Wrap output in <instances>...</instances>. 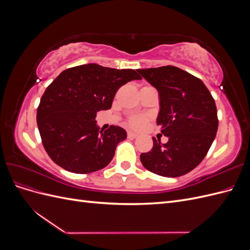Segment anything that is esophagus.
Masks as SVG:
<instances>
[{
    "instance_id": "1",
    "label": "esophagus",
    "mask_w": 250,
    "mask_h": 250,
    "mask_svg": "<svg viewBox=\"0 0 250 250\" xmlns=\"http://www.w3.org/2000/svg\"><path fill=\"white\" fill-rule=\"evenodd\" d=\"M127 137H128V139H134V138L138 137V133L132 132V131H128L127 132Z\"/></svg>"
}]
</instances>
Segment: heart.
Returning <instances> with one entry per match:
<instances>
[{"instance_id": "1", "label": "heart", "mask_w": 250, "mask_h": 250, "mask_svg": "<svg viewBox=\"0 0 250 250\" xmlns=\"http://www.w3.org/2000/svg\"><path fill=\"white\" fill-rule=\"evenodd\" d=\"M148 121L147 116L145 115H132L127 120V124L129 127L134 128V129H140V128L146 125Z\"/></svg>"}]
</instances>
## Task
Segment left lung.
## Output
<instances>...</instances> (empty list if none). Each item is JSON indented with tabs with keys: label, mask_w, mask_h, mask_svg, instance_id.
<instances>
[{
	"label": "left lung",
	"mask_w": 250,
	"mask_h": 250,
	"mask_svg": "<svg viewBox=\"0 0 250 250\" xmlns=\"http://www.w3.org/2000/svg\"><path fill=\"white\" fill-rule=\"evenodd\" d=\"M138 72L158 90L161 110L156 124L169 138L166 144L152 138L153 147L141 154V162L157 175H185L202 162L216 138L219 121L214 98L199 78L179 67Z\"/></svg>",
	"instance_id": "8db88e82"
}]
</instances>
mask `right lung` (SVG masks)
<instances>
[{"mask_svg":"<svg viewBox=\"0 0 250 250\" xmlns=\"http://www.w3.org/2000/svg\"><path fill=\"white\" fill-rule=\"evenodd\" d=\"M135 79L142 77L134 70L97 63L60 73L43 93L36 113L42 145L51 160L77 174L106 167L127 134L113 125L100 130L97 112L109 109L118 89Z\"/></svg>","mask_w":250,"mask_h":250,"instance_id":"right-lung-1","label":"right lung"}]
</instances>
